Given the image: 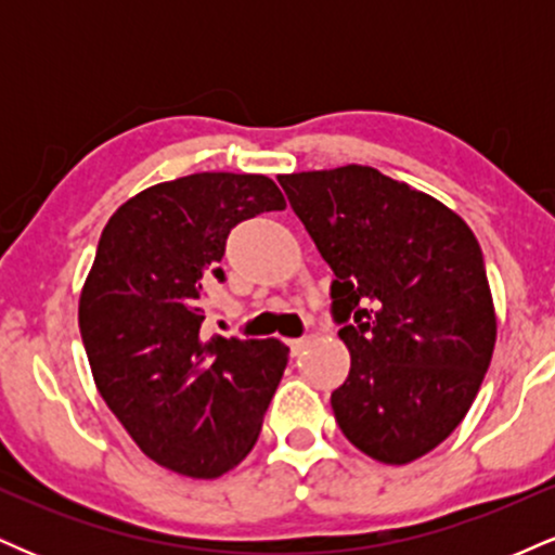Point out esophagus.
Wrapping results in <instances>:
<instances>
[{
    "mask_svg": "<svg viewBox=\"0 0 555 555\" xmlns=\"http://www.w3.org/2000/svg\"><path fill=\"white\" fill-rule=\"evenodd\" d=\"M286 344H289L292 354H299V352H302V349L310 344V336H299V339H289Z\"/></svg>",
    "mask_w": 555,
    "mask_h": 555,
    "instance_id": "1",
    "label": "esophagus"
}]
</instances>
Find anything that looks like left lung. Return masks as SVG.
I'll return each mask as SVG.
<instances>
[{
  "label": "left lung",
  "instance_id": "obj_1",
  "mask_svg": "<svg viewBox=\"0 0 555 555\" xmlns=\"http://www.w3.org/2000/svg\"><path fill=\"white\" fill-rule=\"evenodd\" d=\"M318 253L349 349L331 393L347 441L384 464H410L469 412L493 358L495 321L473 229L428 193L378 169L279 175Z\"/></svg>",
  "mask_w": 555,
  "mask_h": 555
}]
</instances>
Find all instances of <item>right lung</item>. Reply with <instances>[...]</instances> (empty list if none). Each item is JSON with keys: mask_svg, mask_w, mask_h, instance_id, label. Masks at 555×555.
<instances>
[{"mask_svg": "<svg viewBox=\"0 0 555 555\" xmlns=\"http://www.w3.org/2000/svg\"><path fill=\"white\" fill-rule=\"evenodd\" d=\"M282 208L266 175L197 171L132 195L101 232L78 305L95 388L171 473L211 480L258 441L289 347L203 341L201 323L232 227Z\"/></svg>", "mask_w": 555, "mask_h": 555, "instance_id": "right-lung-1", "label": "right lung"}]
</instances>
